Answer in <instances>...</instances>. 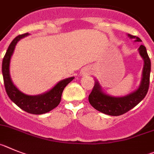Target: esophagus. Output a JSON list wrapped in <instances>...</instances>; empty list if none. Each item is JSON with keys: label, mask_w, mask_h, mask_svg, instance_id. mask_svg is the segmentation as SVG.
<instances>
[{"label": "esophagus", "mask_w": 154, "mask_h": 154, "mask_svg": "<svg viewBox=\"0 0 154 154\" xmlns=\"http://www.w3.org/2000/svg\"><path fill=\"white\" fill-rule=\"evenodd\" d=\"M83 74H84V75H89V74H91V72H90V71H84V72H83Z\"/></svg>", "instance_id": "34e87169"}]
</instances>
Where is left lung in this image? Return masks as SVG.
Here are the masks:
<instances>
[{"mask_svg":"<svg viewBox=\"0 0 154 154\" xmlns=\"http://www.w3.org/2000/svg\"><path fill=\"white\" fill-rule=\"evenodd\" d=\"M131 39H135V42H140L138 37L127 34ZM139 54L143 60L142 77L137 89L131 94L123 97H113L103 91L98 80H95L94 88L89 95V102L97 110L110 116H120L127 113L137 106L147 94L149 84V75L151 70V63L143 45L138 49Z\"/></svg>","mask_w":154,"mask_h":154,"instance_id":"obj_1","label":"left lung"}]
</instances>
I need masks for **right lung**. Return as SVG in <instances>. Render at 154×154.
Instances as JSON below:
<instances>
[{
  "mask_svg": "<svg viewBox=\"0 0 154 154\" xmlns=\"http://www.w3.org/2000/svg\"><path fill=\"white\" fill-rule=\"evenodd\" d=\"M28 35V33L18 35L12 41L8 47L2 62L4 83L8 97L17 106L29 113L43 114L51 111L58 106L61 100L64 87L74 80V77L60 80L50 91L39 95H27L17 89V87L14 84L10 74V63L17 42Z\"/></svg>",
  "mask_w": 154,
  "mask_h": 154,
  "instance_id": "1",
  "label": "right lung"
}]
</instances>
